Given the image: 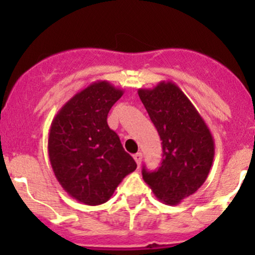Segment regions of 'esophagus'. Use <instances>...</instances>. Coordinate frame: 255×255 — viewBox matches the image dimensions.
<instances>
[{
  "label": "esophagus",
  "mask_w": 255,
  "mask_h": 255,
  "mask_svg": "<svg viewBox=\"0 0 255 255\" xmlns=\"http://www.w3.org/2000/svg\"><path fill=\"white\" fill-rule=\"evenodd\" d=\"M133 158H134L135 163H137L138 168H139L140 163H142V153H135L134 155H133Z\"/></svg>",
  "instance_id": "34e87169"
}]
</instances>
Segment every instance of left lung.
Here are the masks:
<instances>
[{
	"mask_svg": "<svg viewBox=\"0 0 255 255\" xmlns=\"http://www.w3.org/2000/svg\"><path fill=\"white\" fill-rule=\"evenodd\" d=\"M163 145L158 170L143 168V179L156 199L179 205L206 181L215 156V142L206 122L176 84L160 81L138 90Z\"/></svg>",
	"mask_w": 255,
	"mask_h": 255,
	"instance_id": "1",
	"label": "left lung"
}]
</instances>
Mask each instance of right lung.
Wrapping results in <instances>:
<instances>
[{
	"instance_id": "right-lung-1",
	"label": "right lung",
	"mask_w": 255,
	"mask_h": 255,
	"mask_svg": "<svg viewBox=\"0 0 255 255\" xmlns=\"http://www.w3.org/2000/svg\"><path fill=\"white\" fill-rule=\"evenodd\" d=\"M123 90L96 81L74 95L54 117L48 153L55 177L76 201L105 204L128 174L137 169L107 115Z\"/></svg>"
}]
</instances>
